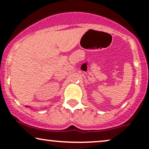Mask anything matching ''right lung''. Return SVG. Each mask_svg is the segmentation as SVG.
I'll list each match as a JSON object with an SVG mask.
<instances>
[{"label": "right lung", "mask_w": 149, "mask_h": 149, "mask_svg": "<svg viewBox=\"0 0 149 149\" xmlns=\"http://www.w3.org/2000/svg\"><path fill=\"white\" fill-rule=\"evenodd\" d=\"M26 107H28V106H26Z\"/></svg>", "instance_id": "1"}]
</instances>
